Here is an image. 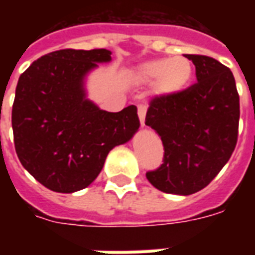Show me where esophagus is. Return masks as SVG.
I'll use <instances>...</instances> for the list:
<instances>
[{
    "instance_id": "obj_1",
    "label": "esophagus",
    "mask_w": 255,
    "mask_h": 255,
    "mask_svg": "<svg viewBox=\"0 0 255 255\" xmlns=\"http://www.w3.org/2000/svg\"><path fill=\"white\" fill-rule=\"evenodd\" d=\"M138 116H139V122H140V126L143 127V126H144V117H146V106H144V105H139L138 106Z\"/></svg>"
}]
</instances>
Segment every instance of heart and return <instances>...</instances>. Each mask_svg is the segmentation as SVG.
Wrapping results in <instances>:
<instances>
[{"instance_id": "obj_1", "label": "heart", "mask_w": 255, "mask_h": 255, "mask_svg": "<svg viewBox=\"0 0 255 255\" xmlns=\"http://www.w3.org/2000/svg\"><path fill=\"white\" fill-rule=\"evenodd\" d=\"M192 76V67L186 57L157 58L140 64L135 78L140 83H155L162 93H177L187 87Z\"/></svg>"}]
</instances>
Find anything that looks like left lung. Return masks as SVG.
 Returning a JSON list of instances; mask_svg holds the SVG:
<instances>
[{
	"instance_id": "left-lung-1",
	"label": "left lung",
	"mask_w": 255,
	"mask_h": 255,
	"mask_svg": "<svg viewBox=\"0 0 255 255\" xmlns=\"http://www.w3.org/2000/svg\"><path fill=\"white\" fill-rule=\"evenodd\" d=\"M197 83L150 101L144 124L158 133L164 158L146 177L168 194L190 195L208 186L235 150L239 94L230 68L208 56L186 54Z\"/></svg>"
}]
</instances>
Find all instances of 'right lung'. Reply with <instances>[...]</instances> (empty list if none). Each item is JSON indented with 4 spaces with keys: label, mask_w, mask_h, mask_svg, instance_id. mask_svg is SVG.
<instances>
[{
    "label": "right lung",
    "mask_w": 255,
    "mask_h": 255,
    "mask_svg": "<svg viewBox=\"0 0 255 255\" xmlns=\"http://www.w3.org/2000/svg\"><path fill=\"white\" fill-rule=\"evenodd\" d=\"M111 54L106 49H63L20 75L12 106L14 149L21 165L52 191L90 186L108 153L140 126L135 105L112 113L86 98V75L98 63H109Z\"/></svg>",
    "instance_id": "1"
}]
</instances>
